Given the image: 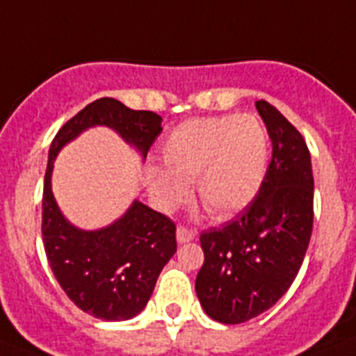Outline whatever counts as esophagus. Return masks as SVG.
Wrapping results in <instances>:
<instances>
[{"instance_id":"esophagus-1","label":"esophagus","mask_w":356,"mask_h":356,"mask_svg":"<svg viewBox=\"0 0 356 356\" xmlns=\"http://www.w3.org/2000/svg\"><path fill=\"white\" fill-rule=\"evenodd\" d=\"M195 231L193 229H187L184 227V225H178V229H176V240L180 243H187L191 242V240H195Z\"/></svg>"}]
</instances>
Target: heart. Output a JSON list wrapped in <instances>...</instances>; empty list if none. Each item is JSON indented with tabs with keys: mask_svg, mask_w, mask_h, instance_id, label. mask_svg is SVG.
Segmentation results:
<instances>
[{
	"mask_svg": "<svg viewBox=\"0 0 356 356\" xmlns=\"http://www.w3.org/2000/svg\"><path fill=\"white\" fill-rule=\"evenodd\" d=\"M167 171L151 169L149 191L158 207L175 209L195 184L214 218H229L258 195L267 172L269 138L252 114H224L181 123L161 145Z\"/></svg>",
	"mask_w": 356,
	"mask_h": 356,
	"instance_id": "obj_1",
	"label": "heart"
}]
</instances>
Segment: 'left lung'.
I'll return each mask as SVG.
<instances>
[{"label":"left lung","instance_id":"left-lung-1","mask_svg":"<svg viewBox=\"0 0 356 356\" xmlns=\"http://www.w3.org/2000/svg\"><path fill=\"white\" fill-rule=\"evenodd\" d=\"M273 143L264 184L222 227L200 234L196 295L222 324H242L277 304L304 262L313 231V169L304 138L266 99L257 102Z\"/></svg>","mask_w":356,"mask_h":356}]
</instances>
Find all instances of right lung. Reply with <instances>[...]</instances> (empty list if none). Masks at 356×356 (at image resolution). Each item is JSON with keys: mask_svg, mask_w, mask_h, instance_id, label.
Masks as SVG:
<instances>
[{"mask_svg": "<svg viewBox=\"0 0 356 356\" xmlns=\"http://www.w3.org/2000/svg\"><path fill=\"white\" fill-rule=\"evenodd\" d=\"M96 125L114 129L145 158L161 132V116L99 98L70 118L49 151L41 234L56 280L79 309L102 320H129L145 307L161 269L176 252V225L138 200L122 218L96 231L74 227L61 214L51 185L54 160L61 147Z\"/></svg>", "mask_w": 356, "mask_h": 356, "instance_id": "add662e5", "label": "right lung"}]
</instances>
